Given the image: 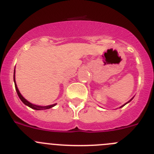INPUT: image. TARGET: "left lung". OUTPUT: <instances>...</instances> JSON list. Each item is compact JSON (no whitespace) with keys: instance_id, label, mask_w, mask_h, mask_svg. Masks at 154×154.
<instances>
[{"instance_id":"left-lung-1","label":"left lung","mask_w":154,"mask_h":154,"mask_svg":"<svg viewBox=\"0 0 154 154\" xmlns=\"http://www.w3.org/2000/svg\"><path fill=\"white\" fill-rule=\"evenodd\" d=\"M132 99H133V98H132ZM132 99H131V100H129V101H128V103H129V102H131V100H132ZM127 103H125V105H123V106H121V107H120V108H122V107H123V106H125V105H126V104H127Z\"/></svg>"}]
</instances>
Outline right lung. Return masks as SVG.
<instances>
[{
  "instance_id": "1",
  "label": "right lung",
  "mask_w": 154,
  "mask_h": 154,
  "mask_svg": "<svg viewBox=\"0 0 154 154\" xmlns=\"http://www.w3.org/2000/svg\"><path fill=\"white\" fill-rule=\"evenodd\" d=\"M14 84H15V88H16V91H17V95H18V97H20V99L21 100V101H22L23 103L26 105V106H29V107L32 108V109H35V110H42V109H48L52 108L53 106H54L56 105V103H55V104L50 105V106H37V105H34V104H32V103H29V102L27 101V100H26L23 97L22 95H21V93H20V91H19L18 88H17V84H16V81H15V70H14Z\"/></svg>"
}]
</instances>
